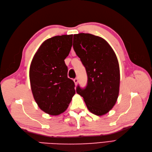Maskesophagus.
Masks as SVG:
<instances>
[{"label": "esophagus", "instance_id": "obj_1", "mask_svg": "<svg viewBox=\"0 0 152 152\" xmlns=\"http://www.w3.org/2000/svg\"><path fill=\"white\" fill-rule=\"evenodd\" d=\"M73 82H74L75 84V85H77V83H78V79H77V78H75V79H73Z\"/></svg>", "mask_w": 152, "mask_h": 152}]
</instances>
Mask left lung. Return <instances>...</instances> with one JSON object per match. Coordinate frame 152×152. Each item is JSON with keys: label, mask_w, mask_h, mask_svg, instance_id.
I'll return each mask as SVG.
<instances>
[{"label": "left lung", "mask_w": 152, "mask_h": 152, "mask_svg": "<svg viewBox=\"0 0 152 152\" xmlns=\"http://www.w3.org/2000/svg\"><path fill=\"white\" fill-rule=\"evenodd\" d=\"M73 49L86 68L87 84L76 91L89 111L101 116L115 104L120 87V69L116 54L103 38L90 34L73 35Z\"/></svg>", "instance_id": "obj_1"}]
</instances>
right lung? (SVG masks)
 <instances>
[{"label": "right lung", "instance_id": "1", "mask_svg": "<svg viewBox=\"0 0 152 152\" xmlns=\"http://www.w3.org/2000/svg\"><path fill=\"white\" fill-rule=\"evenodd\" d=\"M73 35L55 36L41 44L31 62V89L39 107L50 115L67 109L75 94V84L67 77L65 59L72 46Z\"/></svg>", "mask_w": 152, "mask_h": 152}]
</instances>
